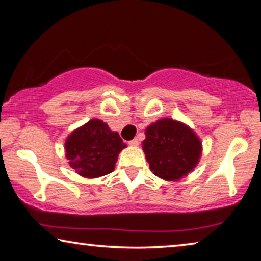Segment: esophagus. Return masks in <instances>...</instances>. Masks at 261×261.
Returning <instances> with one entry per match:
<instances>
[{"label": "esophagus", "mask_w": 261, "mask_h": 261, "mask_svg": "<svg viewBox=\"0 0 261 261\" xmlns=\"http://www.w3.org/2000/svg\"><path fill=\"white\" fill-rule=\"evenodd\" d=\"M129 144L131 145V146H138V145H139V141H138V139L135 138V139L130 140V141H129Z\"/></svg>", "instance_id": "1"}]
</instances>
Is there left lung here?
Here are the masks:
<instances>
[{"label":"left lung","instance_id":"obj_1","mask_svg":"<svg viewBox=\"0 0 261 261\" xmlns=\"http://www.w3.org/2000/svg\"><path fill=\"white\" fill-rule=\"evenodd\" d=\"M141 143L153 174L168 182L188 176L199 163L202 144L191 127L173 118H160L145 130Z\"/></svg>","mask_w":261,"mask_h":261}]
</instances>
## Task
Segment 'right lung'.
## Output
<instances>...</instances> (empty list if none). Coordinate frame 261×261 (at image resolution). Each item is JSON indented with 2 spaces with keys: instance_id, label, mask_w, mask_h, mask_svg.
I'll return each mask as SVG.
<instances>
[{
  "instance_id": "right-lung-1",
  "label": "right lung",
  "mask_w": 261,
  "mask_h": 261,
  "mask_svg": "<svg viewBox=\"0 0 261 261\" xmlns=\"http://www.w3.org/2000/svg\"><path fill=\"white\" fill-rule=\"evenodd\" d=\"M126 145L107 123L92 118L68 136L64 144L69 166L82 177L98 178L115 169L118 154Z\"/></svg>"
}]
</instances>
